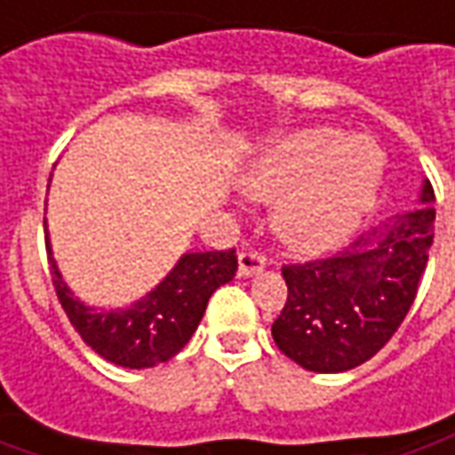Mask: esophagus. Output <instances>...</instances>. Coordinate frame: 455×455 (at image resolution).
Segmentation results:
<instances>
[{
  "instance_id": "34e87169",
  "label": "esophagus",
  "mask_w": 455,
  "mask_h": 455,
  "mask_svg": "<svg viewBox=\"0 0 455 455\" xmlns=\"http://www.w3.org/2000/svg\"><path fill=\"white\" fill-rule=\"evenodd\" d=\"M267 267V259L257 251H242L239 254V276H254Z\"/></svg>"
}]
</instances>
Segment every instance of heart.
<instances>
[{
	"label": "heart",
	"mask_w": 455,
	"mask_h": 455,
	"mask_svg": "<svg viewBox=\"0 0 455 455\" xmlns=\"http://www.w3.org/2000/svg\"><path fill=\"white\" fill-rule=\"evenodd\" d=\"M385 156L368 138L317 125L282 135L243 165V194L275 206V231L297 254L317 257L353 236L372 212Z\"/></svg>",
	"instance_id": "heart-1"
}]
</instances>
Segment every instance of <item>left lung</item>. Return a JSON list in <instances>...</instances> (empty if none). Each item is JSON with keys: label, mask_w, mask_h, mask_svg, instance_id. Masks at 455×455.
<instances>
[{"label": "left lung", "mask_w": 455, "mask_h": 455, "mask_svg": "<svg viewBox=\"0 0 455 455\" xmlns=\"http://www.w3.org/2000/svg\"><path fill=\"white\" fill-rule=\"evenodd\" d=\"M418 201L420 209L372 228L337 257L282 269L290 294L272 337L299 368L353 370L395 335L428 264L431 180H423Z\"/></svg>", "instance_id": "obj_1"}]
</instances>
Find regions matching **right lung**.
<instances>
[{"label":"right lung","instance_id":"right-lung-1","mask_svg":"<svg viewBox=\"0 0 455 455\" xmlns=\"http://www.w3.org/2000/svg\"><path fill=\"white\" fill-rule=\"evenodd\" d=\"M44 239L57 299L68 312L72 327L80 332L90 350L120 368H156L179 355L196 332L213 291L236 275L234 249L188 251L148 294L128 307L102 309L85 305L80 297H75V291L62 279V272L52 257L47 221Z\"/></svg>","mask_w":455,"mask_h":455}]
</instances>
